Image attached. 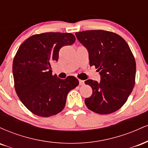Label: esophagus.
Segmentation results:
<instances>
[{
  "label": "esophagus",
  "mask_w": 148,
  "mask_h": 148,
  "mask_svg": "<svg viewBox=\"0 0 148 148\" xmlns=\"http://www.w3.org/2000/svg\"><path fill=\"white\" fill-rule=\"evenodd\" d=\"M79 85L80 86H84V81H83V80H79Z\"/></svg>",
  "instance_id": "obj_1"
}]
</instances>
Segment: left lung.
I'll list each match as a JSON object with an SVG mask.
<instances>
[{
    "label": "left lung",
    "mask_w": 148,
    "mask_h": 148,
    "mask_svg": "<svg viewBox=\"0 0 148 148\" xmlns=\"http://www.w3.org/2000/svg\"><path fill=\"white\" fill-rule=\"evenodd\" d=\"M75 35L87 49L90 65L95 66L101 76L99 83L85 81L92 89V95L85 99L86 106L102 115L118 111L135 85L136 61L130 47L118 34L106 30H86Z\"/></svg>",
    "instance_id": "1"
}]
</instances>
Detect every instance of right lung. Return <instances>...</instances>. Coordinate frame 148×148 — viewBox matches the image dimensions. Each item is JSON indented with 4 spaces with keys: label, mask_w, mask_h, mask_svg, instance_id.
I'll return each instance as SVG.
<instances>
[{
    "label": "right lung",
    "mask_w": 148,
    "mask_h": 148,
    "mask_svg": "<svg viewBox=\"0 0 148 148\" xmlns=\"http://www.w3.org/2000/svg\"><path fill=\"white\" fill-rule=\"evenodd\" d=\"M75 40L72 33H45L30 37L18 48L12 64L15 90L34 114L50 117L60 113L69 92L79 85L74 76L63 80L53 76L51 67L58 60L60 49Z\"/></svg>",
    "instance_id": "right-lung-1"
}]
</instances>
